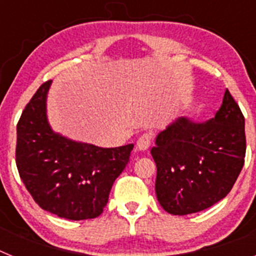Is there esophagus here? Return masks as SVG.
<instances>
[{"label":"esophagus","instance_id":"34e87169","mask_svg":"<svg viewBox=\"0 0 256 256\" xmlns=\"http://www.w3.org/2000/svg\"><path fill=\"white\" fill-rule=\"evenodd\" d=\"M151 144V134L150 133H144L138 138L137 144H136V148L138 151H146L150 148Z\"/></svg>","mask_w":256,"mask_h":256}]
</instances>
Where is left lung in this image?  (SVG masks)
Segmentation results:
<instances>
[{
    "label": "left lung",
    "mask_w": 256,
    "mask_h": 256,
    "mask_svg": "<svg viewBox=\"0 0 256 256\" xmlns=\"http://www.w3.org/2000/svg\"><path fill=\"white\" fill-rule=\"evenodd\" d=\"M245 118L226 90L216 116L205 123L178 118L156 136L155 191L165 212L187 216L230 194L245 162Z\"/></svg>",
    "instance_id": "8db88e82"
}]
</instances>
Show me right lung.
<instances>
[{
    "mask_svg": "<svg viewBox=\"0 0 256 256\" xmlns=\"http://www.w3.org/2000/svg\"><path fill=\"white\" fill-rule=\"evenodd\" d=\"M51 83L47 80L38 88L19 119L18 170L44 210L72 220L96 218L130 162L133 144L104 148L54 132L47 119Z\"/></svg>",
    "mask_w": 256,
    "mask_h": 256,
    "instance_id": "add662e5",
    "label": "right lung"
}]
</instances>
